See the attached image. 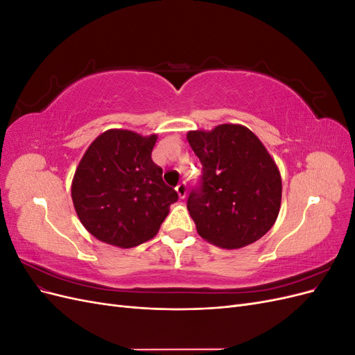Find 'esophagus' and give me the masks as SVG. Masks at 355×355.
<instances>
[{
	"instance_id": "obj_1",
	"label": "esophagus",
	"mask_w": 355,
	"mask_h": 355,
	"mask_svg": "<svg viewBox=\"0 0 355 355\" xmlns=\"http://www.w3.org/2000/svg\"><path fill=\"white\" fill-rule=\"evenodd\" d=\"M176 192H178L179 198H185L187 197V184H185V182H182V184H179L176 187Z\"/></svg>"
}]
</instances>
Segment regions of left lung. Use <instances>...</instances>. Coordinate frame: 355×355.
<instances>
[{"label":"left lung","mask_w":355,"mask_h":355,"mask_svg":"<svg viewBox=\"0 0 355 355\" xmlns=\"http://www.w3.org/2000/svg\"><path fill=\"white\" fill-rule=\"evenodd\" d=\"M187 139L202 166L187 201L198 234L222 249L263 237L280 211L282 176L257 136L240 124H220Z\"/></svg>","instance_id":"left-lung-1"}]
</instances>
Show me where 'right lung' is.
<instances>
[{
    "label": "right lung",
    "instance_id": "add662e5",
    "mask_svg": "<svg viewBox=\"0 0 355 355\" xmlns=\"http://www.w3.org/2000/svg\"><path fill=\"white\" fill-rule=\"evenodd\" d=\"M157 135L108 130L98 136L75 170L71 196L84 228L112 245L151 240L178 192L164 184L153 158Z\"/></svg>",
    "mask_w": 355,
    "mask_h": 355
}]
</instances>
